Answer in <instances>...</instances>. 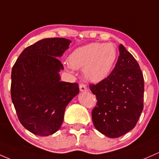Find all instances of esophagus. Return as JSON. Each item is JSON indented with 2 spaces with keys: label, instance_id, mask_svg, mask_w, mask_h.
<instances>
[{
  "label": "esophagus",
  "instance_id": "1",
  "mask_svg": "<svg viewBox=\"0 0 159 159\" xmlns=\"http://www.w3.org/2000/svg\"><path fill=\"white\" fill-rule=\"evenodd\" d=\"M80 92H88V89H87V87L85 86L84 84L80 85Z\"/></svg>",
  "mask_w": 159,
  "mask_h": 159
}]
</instances>
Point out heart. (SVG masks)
Listing matches in <instances>:
<instances>
[{"instance_id": "1", "label": "heart", "mask_w": 159, "mask_h": 159, "mask_svg": "<svg viewBox=\"0 0 159 159\" xmlns=\"http://www.w3.org/2000/svg\"><path fill=\"white\" fill-rule=\"evenodd\" d=\"M118 57L113 43H90L76 48L67 57L68 70L83 69L85 79L92 83L103 82L110 76Z\"/></svg>"}]
</instances>
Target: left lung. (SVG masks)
I'll list each match as a JSON object with an SVG mask.
<instances>
[{
	"label": "left lung",
	"mask_w": 159,
	"mask_h": 159,
	"mask_svg": "<svg viewBox=\"0 0 159 159\" xmlns=\"http://www.w3.org/2000/svg\"><path fill=\"white\" fill-rule=\"evenodd\" d=\"M110 76L97 85H91L97 105L92 113L98 131L116 138L132 130L143 109L144 80L140 66L122 44Z\"/></svg>",
	"instance_id": "8db88e82"
}]
</instances>
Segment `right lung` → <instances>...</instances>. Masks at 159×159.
Wrapping results in <instances>:
<instances>
[{"label":"right lung","instance_id":"add662e5","mask_svg":"<svg viewBox=\"0 0 159 159\" xmlns=\"http://www.w3.org/2000/svg\"><path fill=\"white\" fill-rule=\"evenodd\" d=\"M68 39L45 38L25 48L12 69L11 98L21 124L38 136L56 133L66 107L79 94L76 83L61 81L64 67L58 58L69 48Z\"/></svg>","mask_w":159,"mask_h":159}]
</instances>
